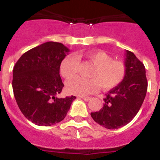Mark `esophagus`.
Masks as SVG:
<instances>
[{
	"label": "esophagus",
	"mask_w": 160,
	"mask_h": 160,
	"mask_svg": "<svg viewBox=\"0 0 160 160\" xmlns=\"http://www.w3.org/2000/svg\"><path fill=\"white\" fill-rule=\"evenodd\" d=\"M80 98H82L83 100H84V101H89V100L90 99V98H91L90 97H79Z\"/></svg>",
	"instance_id": "esophagus-1"
}]
</instances>
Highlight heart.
I'll return each instance as SVG.
<instances>
[{
    "mask_svg": "<svg viewBox=\"0 0 160 160\" xmlns=\"http://www.w3.org/2000/svg\"><path fill=\"white\" fill-rule=\"evenodd\" d=\"M85 58L93 65L89 71L90 78H75L68 81L66 90L70 94L84 96L92 94L99 87L110 90L122 82L127 73L123 62L113 60L111 55L102 50L90 51L85 53ZM79 68V59L74 54L64 58L60 64V73L63 78L70 79L77 74Z\"/></svg>",
    "mask_w": 160,
    "mask_h": 160,
    "instance_id": "1",
    "label": "heart"
}]
</instances>
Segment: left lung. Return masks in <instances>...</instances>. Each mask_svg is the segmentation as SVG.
<instances>
[{"instance_id":"left-lung-1","label":"left lung","mask_w":160,"mask_h":160,"mask_svg":"<svg viewBox=\"0 0 160 160\" xmlns=\"http://www.w3.org/2000/svg\"><path fill=\"white\" fill-rule=\"evenodd\" d=\"M127 73L122 82L106 94L102 108L90 114L97 123L118 129L129 123L138 112L148 90L145 66L132 52L126 51Z\"/></svg>"}]
</instances>
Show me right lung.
<instances>
[{"mask_svg": "<svg viewBox=\"0 0 160 160\" xmlns=\"http://www.w3.org/2000/svg\"><path fill=\"white\" fill-rule=\"evenodd\" d=\"M70 49L48 42L25 52L12 71V90L18 107L29 121L51 126L62 121L75 96L58 98L64 84L60 64Z\"/></svg>", "mask_w": 160, "mask_h": 160, "instance_id": "obj_1", "label": "right lung"}]
</instances>
